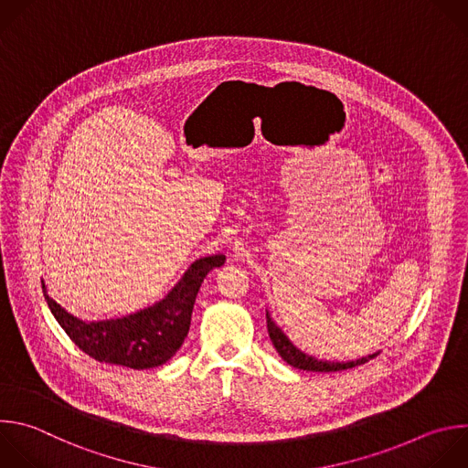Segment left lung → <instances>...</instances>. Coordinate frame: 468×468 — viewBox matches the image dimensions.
Instances as JSON below:
<instances>
[{
	"mask_svg": "<svg viewBox=\"0 0 468 468\" xmlns=\"http://www.w3.org/2000/svg\"><path fill=\"white\" fill-rule=\"evenodd\" d=\"M266 324H268V335H270V340L273 344V347L277 349V353L281 355V358L290 364L292 367L295 369H303V371H316V373H335V371H344V369H351V367H356V366H362L369 360H373L375 356L380 355L378 353H373V355H367V356H362L358 360H347V362H333V360H320L313 355H306L304 351H301L288 336L286 333L275 324V320L271 318L270 310H266Z\"/></svg>",
	"mask_w": 468,
	"mask_h": 468,
	"instance_id": "left-lung-1",
	"label": "left lung"
}]
</instances>
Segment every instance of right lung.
Here are the masks:
<instances>
[{
    "label": "right lung",
    "instance_id": "1",
    "mask_svg": "<svg viewBox=\"0 0 468 468\" xmlns=\"http://www.w3.org/2000/svg\"><path fill=\"white\" fill-rule=\"evenodd\" d=\"M224 262V253L197 259L160 301L112 320H80L49 297L44 281L42 290L58 325L86 355L104 364L150 369L164 366L182 347L189 333L197 293L206 275Z\"/></svg>",
    "mask_w": 468,
    "mask_h": 468
}]
</instances>
